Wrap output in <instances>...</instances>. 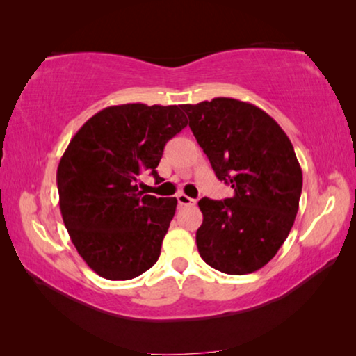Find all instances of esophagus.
Wrapping results in <instances>:
<instances>
[{"mask_svg": "<svg viewBox=\"0 0 356 356\" xmlns=\"http://www.w3.org/2000/svg\"><path fill=\"white\" fill-rule=\"evenodd\" d=\"M177 203L180 206H188V204H193L195 200L190 198V196H187L185 193H179L177 195Z\"/></svg>", "mask_w": 356, "mask_h": 356, "instance_id": "esophagus-1", "label": "esophagus"}]
</instances>
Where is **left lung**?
Returning <instances> with one entry per match:
<instances>
[{
	"label": "left lung",
	"mask_w": 356,
	"mask_h": 356,
	"mask_svg": "<svg viewBox=\"0 0 356 356\" xmlns=\"http://www.w3.org/2000/svg\"><path fill=\"white\" fill-rule=\"evenodd\" d=\"M182 110L217 179L235 190L232 198L198 201L200 256L222 273L256 272L278 252L299 209L302 169L293 144L272 116L241 100L216 97Z\"/></svg>",
	"instance_id": "8db88e82"
}]
</instances>
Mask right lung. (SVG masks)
<instances>
[{
    "label": "right lung",
    "mask_w": 356,
    "mask_h": 356,
    "mask_svg": "<svg viewBox=\"0 0 356 356\" xmlns=\"http://www.w3.org/2000/svg\"><path fill=\"white\" fill-rule=\"evenodd\" d=\"M180 105L124 104L95 113L68 144L57 168L63 224L83 261L99 277L131 280L158 261L176 198L139 192L156 182L164 145L187 126Z\"/></svg>",
    "instance_id": "right-lung-1"
}]
</instances>
